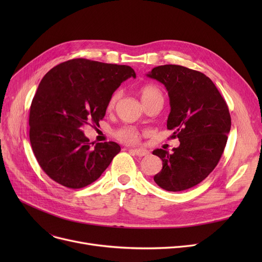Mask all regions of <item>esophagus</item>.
I'll return each mask as SVG.
<instances>
[{
    "label": "esophagus",
    "instance_id": "1",
    "mask_svg": "<svg viewBox=\"0 0 262 262\" xmlns=\"http://www.w3.org/2000/svg\"><path fill=\"white\" fill-rule=\"evenodd\" d=\"M129 152H132L133 154L139 156V157H142V156H146L148 155V150L145 149V148H130Z\"/></svg>",
    "mask_w": 262,
    "mask_h": 262
}]
</instances>
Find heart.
<instances>
[{"label": "heart", "mask_w": 262, "mask_h": 262, "mask_svg": "<svg viewBox=\"0 0 262 262\" xmlns=\"http://www.w3.org/2000/svg\"><path fill=\"white\" fill-rule=\"evenodd\" d=\"M139 92H140L141 100H142V103L144 104V106L147 103H149L150 101H153L154 99L158 98V96L162 95L160 90L154 85H144L140 88ZM118 98H119L118 93H115L112 96V98H110V100L108 102V108L109 109L114 108ZM116 136H117L118 139H120L122 141L137 142L139 139V132H138V129L133 127V126H125V127H122L119 130H117Z\"/></svg>", "instance_id": "heart-1"}]
</instances>
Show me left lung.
<instances>
[{
    "label": "left lung",
    "instance_id": "1",
    "mask_svg": "<svg viewBox=\"0 0 262 262\" xmlns=\"http://www.w3.org/2000/svg\"><path fill=\"white\" fill-rule=\"evenodd\" d=\"M146 76L166 87L171 107L167 127L181 142L172 153L153 150L162 160L154 181L167 191L187 190L213 171L224 152L231 126L227 104L212 80L192 69L164 64Z\"/></svg>",
    "mask_w": 262,
    "mask_h": 262
}]
</instances>
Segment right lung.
I'll use <instances>...</instances> for the list:
<instances>
[{
    "label": "right lung",
    "mask_w": 262,
    "mask_h": 262,
    "mask_svg": "<svg viewBox=\"0 0 262 262\" xmlns=\"http://www.w3.org/2000/svg\"><path fill=\"white\" fill-rule=\"evenodd\" d=\"M136 73L129 66L76 58L43 76L30 112V140L46 174L71 189L95 182L120 152L118 143H89L80 128L105 117L121 82Z\"/></svg>",
    "instance_id": "obj_1"
}]
</instances>
